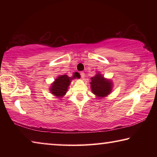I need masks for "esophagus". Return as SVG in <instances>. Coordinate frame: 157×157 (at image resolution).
Masks as SVG:
<instances>
[{
    "label": "esophagus",
    "mask_w": 157,
    "mask_h": 157,
    "mask_svg": "<svg viewBox=\"0 0 157 157\" xmlns=\"http://www.w3.org/2000/svg\"><path fill=\"white\" fill-rule=\"evenodd\" d=\"M80 75L82 77V78H84V76H85L84 72H83V71H82V72H80Z\"/></svg>",
    "instance_id": "esophagus-1"
}]
</instances>
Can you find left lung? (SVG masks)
I'll list each match as a JSON object with an SVG mask.
<instances>
[{"instance_id": "1", "label": "left lung", "mask_w": 157, "mask_h": 157, "mask_svg": "<svg viewBox=\"0 0 157 157\" xmlns=\"http://www.w3.org/2000/svg\"><path fill=\"white\" fill-rule=\"evenodd\" d=\"M91 86L93 93L98 97H104L110 94L111 91V83L103 77L97 74L91 78Z\"/></svg>"}]
</instances>
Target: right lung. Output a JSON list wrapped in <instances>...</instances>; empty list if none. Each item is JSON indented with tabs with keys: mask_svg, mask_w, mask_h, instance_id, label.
I'll use <instances>...</instances> for the list:
<instances>
[{
	"mask_svg": "<svg viewBox=\"0 0 157 157\" xmlns=\"http://www.w3.org/2000/svg\"><path fill=\"white\" fill-rule=\"evenodd\" d=\"M79 77V73L77 72L74 73L72 78L68 77L66 75L59 76L52 84L51 89H50V92L57 97H63V95H64L66 91H67L68 87L70 85L71 81L74 78H78Z\"/></svg>",
	"mask_w": 157,
	"mask_h": 157,
	"instance_id": "add662e5",
	"label": "right lung"
}]
</instances>
